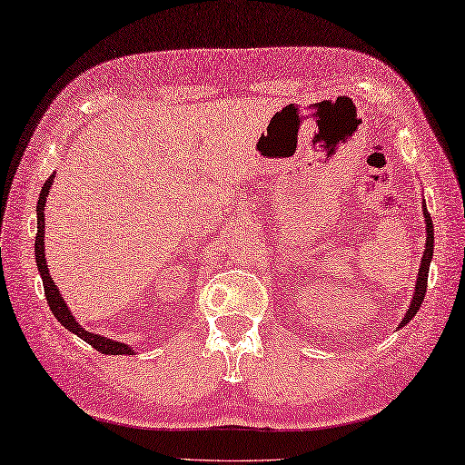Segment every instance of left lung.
Returning <instances> with one entry per match:
<instances>
[{
  "instance_id": "left-lung-1",
  "label": "left lung",
  "mask_w": 465,
  "mask_h": 465,
  "mask_svg": "<svg viewBox=\"0 0 465 465\" xmlns=\"http://www.w3.org/2000/svg\"><path fill=\"white\" fill-rule=\"evenodd\" d=\"M424 206V219H426V251H424V256H421V266H420V272H418V282H416V292H414V301H411L408 312L404 316V320H401V324H408L411 318H414V314L420 311L421 306V301H424L426 296V291H428V271H430V261H431V252H434V223H431V216ZM400 324V326H401Z\"/></svg>"
}]
</instances>
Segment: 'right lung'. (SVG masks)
<instances>
[{
	"mask_svg": "<svg viewBox=\"0 0 465 465\" xmlns=\"http://www.w3.org/2000/svg\"><path fill=\"white\" fill-rule=\"evenodd\" d=\"M51 183H54V174L44 183V187H41L39 193V201H37V234H35V261H37V268L41 272V278H44V291H45V298H47V304L51 308V312L59 320L61 324L65 328H69V332L77 334L81 340H85L87 344H91L95 350L103 354H135L127 344H121L115 342V340H109V338H103L99 334H91L87 330H84L79 326V322L75 320V316H71L69 308L65 304L64 298H61L59 291L55 282L51 281L49 271H47V262H45V251H44V231H45V197L49 194V187Z\"/></svg>",
	"mask_w": 465,
	"mask_h": 465,
	"instance_id": "add662e5",
	"label": "right lung"
}]
</instances>
